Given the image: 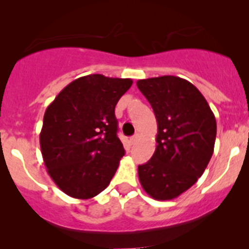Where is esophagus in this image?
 Masks as SVG:
<instances>
[{
    "label": "esophagus",
    "instance_id": "34e87169",
    "mask_svg": "<svg viewBox=\"0 0 249 249\" xmlns=\"http://www.w3.org/2000/svg\"><path fill=\"white\" fill-rule=\"evenodd\" d=\"M138 140H139V134H135V135H134L131 139H130V141H131L132 145L138 142Z\"/></svg>",
    "mask_w": 249,
    "mask_h": 249
}]
</instances>
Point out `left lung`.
<instances>
[{
	"instance_id": "left-lung-1",
	"label": "left lung",
	"mask_w": 249,
	"mask_h": 249,
	"mask_svg": "<svg viewBox=\"0 0 249 249\" xmlns=\"http://www.w3.org/2000/svg\"><path fill=\"white\" fill-rule=\"evenodd\" d=\"M157 120L156 150L139 166L143 190L156 200H171L201 177L213 153L216 119L199 89L177 76L136 82Z\"/></svg>"
}]
</instances>
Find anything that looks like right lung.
Listing matches in <instances>:
<instances>
[{
    "label": "right lung",
    "instance_id": "add662e5",
    "mask_svg": "<svg viewBox=\"0 0 249 249\" xmlns=\"http://www.w3.org/2000/svg\"><path fill=\"white\" fill-rule=\"evenodd\" d=\"M131 85L130 78L83 76L46 108L41 155L49 176L65 194L90 199L109 185L125 153L114 110Z\"/></svg>",
    "mask_w": 249,
    "mask_h": 249
}]
</instances>
